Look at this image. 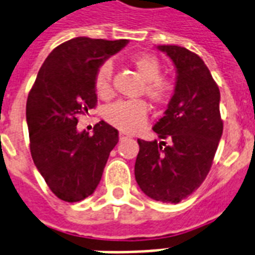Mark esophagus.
Returning <instances> with one entry per match:
<instances>
[{"mask_svg":"<svg viewBox=\"0 0 255 255\" xmlns=\"http://www.w3.org/2000/svg\"><path fill=\"white\" fill-rule=\"evenodd\" d=\"M127 137H128L127 133H124V132H121V133H119V138H121V140H124V138H127Z\"/></svg>","mask_w":255,"mask_h":255,"instance_id":"esophagus-1","label":"esophagus"}]
</instances>
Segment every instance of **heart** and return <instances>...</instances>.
<instances>
[{
	"mask_svg": "<svg viewBox=\"0 0 255 255\" xmlns=\"http://www.w3.org/2000/svg\"><path fill=\"white\" fill-rule=\"evenodd\" d=\"M131 64L145 80L142 92L153 103L165 105L170 101L174 94V84L169 78L160 76L162 68L156 57L146 53H137L131 57ZM113 64L105 61L95 72V92L103 99L113 95ZM146 115L148 105L141 99L119 101L107 107L105 111V119L123 132H134L140 129L145 123Z\"/></svg>",
	"mask_w": 255,
	"mask_h": 255,
	"instance_id": "obj_1",
	"label": "heart"
}]
</instances>
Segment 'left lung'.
Wrapping results in <instances>:
<instances>
[{"label":"left lung","mask_w":255,"mask_h":255,"mask_svg":"<svg viewBox=\"0 0 255 255\" xmlns=\"http://www.w3.org/2000/svg\"><path fill=\"white\" fill-rule=\"evenodd\" d=\"M158 49L173 60L177 82L165 115L153 127L161 141L137 140L134 178L149 198L177 204L202 185L212 166L223 134L220 90L196 53L179 45Z\"/></svg>","instance_id":"8db88e82"}]
</instances>
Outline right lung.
Wrapping results in <instances>:
<instances>
[{"label": "right lung", "mask_w": 255, "mask_h": 255, "mask_svg": "<svg viewBox=\"0 0 255 255\" xmlns=\"http://www.w3.org/2000/svg\"><path fill=\"white\" fill-rule=\"evenodd\" d=\"M127 39L80 36L57 45L45 59L26 103L30 150L35 166L59 199L68 203L92 195L102 178L119 132L99 122L93 134L77 131L80 115L97 106L94 76Z\"/></svg>", "instance_id": "obj_1"}]
</instances>
